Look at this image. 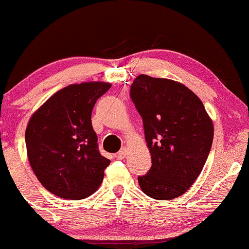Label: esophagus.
<instances>
[{
  "instance_id": "1",
  "label": "esophagus",
  "mask_w": 249,
  "mask_h": 249,
  "mask_svg": "<svg viewBox=\"0 0 249 249\" xmlns=\"http://www.w3.org/2000/svg\"><path fill=\"white\" fill-rule=\"evenodd\" d=\"M126 154H127V150L126 149H122L118 152V154H117V158H118V160H124Z\"/></svg>"
}]
</instances>
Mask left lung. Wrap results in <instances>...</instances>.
Returning a JSON list of instances; mask_svg holds the SVG:
<instances>
[{
  "mask_svg": "<svg viewBox=\"0 0 249 249\" xmlns=\"http://www.w3.org/2000/svg\"><path fill=\"white\" fill-rule=\"evenodd\" d=\"M130 95L143 119L152 163L138 177L139 187L155 200H174L206 164L214 138L212 119L197 95L170 79L138 75Z\"/></svg>",
  "mask_w": 249,
  "mask_h": 249,
  "instance_id": "obj_1",
  "label": "left lung"
}]
</instances>
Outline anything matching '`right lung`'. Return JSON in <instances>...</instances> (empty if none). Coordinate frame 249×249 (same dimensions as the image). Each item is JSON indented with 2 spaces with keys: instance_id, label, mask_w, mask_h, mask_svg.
Returning <instances> with one entry per match:
<instances>
[{
  "instance_id": "add662e5",
  "label": "right lung",
  "mask_w": 249,
  "mask_h": 249,
  "mask_svg": "<svg viewBox=\"0 0 249 249\" xmlns=\"http://www.w3.org/2000/svg\"><path fill=\"white\" fill-rule=\"evenodd\" d=\"M111 84L89 81L60 89L33 113L26 129L29 163L58 197L83 200L97 191L110 160L100 155L91 116Z\"/></svg>"
}]
</instances>
